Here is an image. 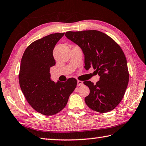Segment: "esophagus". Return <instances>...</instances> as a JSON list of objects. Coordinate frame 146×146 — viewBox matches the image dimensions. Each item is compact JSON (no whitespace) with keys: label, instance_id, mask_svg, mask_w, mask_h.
<instances>
[{"label":"esophagus","instance_id":"34e87169","mask_svg":"<svg viewBox=\"0 0 146 146\" xmlns=\"http://www.w3.org/2000/svg\"><path fill=\"white\" fill-rule=\"evenodd\" d=\"M82 84H83V82H82V81L79 80H77V86H82Z\"/></svg>","mask_w":146,"mask_h":146}]
</instances>
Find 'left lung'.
<instances>
[{"label": "left lung", "mask_w": 146, "mask_h": 146, "mask_svg": "<svg viewBox=\"0 0 146 146\" xmlns=\"http://www.w3.org/2000/svg\"><path fill=\"white\" fill-rule=\"evenodd\" d=\"M65 36L82 49L84 55V68L93 67L100 76L94 84H84L90 93L85 102L91 110L99 113L113 110L123 97L129 82L127 60L122 49L116 42L97 30L68 31Z\"/></svg>", "instance_id": "obj_1"}]
</instances>
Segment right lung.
<instances>
[{"mask_svg":"<svg viewBox=\"0 0 146 146\" xmlns=\"http://www.w3.org/2000/svg\"><path fill=\"white\" fill-rule=\"evenodd\" d=\"M64 33H53L32 42L22 57L19 75L21 90L36 111L50 116L65 108L76 86V80L66 82L51 80L49 69L55 65L53 51Z\"/></svg>","mask_w":146,"mask_h":146,"instance_id":"right-lung-1","label":"right lung"}]
</instances>
